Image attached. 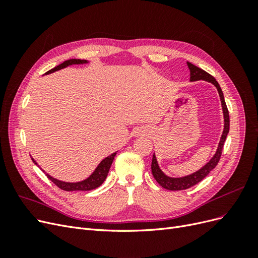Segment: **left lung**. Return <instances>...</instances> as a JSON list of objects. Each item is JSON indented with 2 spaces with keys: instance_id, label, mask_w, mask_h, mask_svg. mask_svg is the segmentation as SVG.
Segmentation results:
<instances>
[{
  "instance_id": "1",
  "label": "left lung",
  "mask_w": 258,
  "mask_h": 258,
  "mask_svg": "<svg viewBox=\"0 0 258 258\" xmlns=\"http://www.w3.org/2000/svg\"><path fill=\"white\" fill-rule=\"evenodd\" d=\"M187 66H188V69L190 71V82L206 81V82L213 84L216 87V89L218 91V95H220L223 114H224V130H223V134H222V137L220 140V143H218L216 153L214 154L213 157L211 158L210 161L208 163H206V165L201 169H199L198 171H196V172H194L189 175L182 176V177H171V176L166 175L162 172V170L159 168L157 159H156V155L154 153L152 166H151L153 176L155 177V179L158 182V184L160 186H162L163 188L169 189V190L187 189V188H189V187L198 184L200 181H202V179H204L211 172V171H212L217 166V163H218V161H220V158H221L226 137H227L228 132H229V113H228V108H227V105H226L223 91L220 87V85H218V83L216 82L214 77L212 75H210L209 73H207L205 70L194 66L192 63H190V62H187Z\"/></svg>"
}]
</instances>
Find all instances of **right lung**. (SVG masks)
I'll return each mask as SVG.
<instances>
[{
  "mask_svg": "<svg viewBox=\"0 0 258 258\" xmlns=\"http://www.w3.org/2000/svg\"><path fill=\"white\" fill-rule=\"evenodd\" d=\"M88 63L87 60H81V59H70V60H67L64 61L63 63H61L59 66H57L56 68H53L51 70H49V71L47 73L45 74H50V73H53L56 71H59V70L61 69H64L69 66H73V64H86ZM116 156V153H113L111 154L110 156H107L106 158H104L102 161H101L98 167L95 169V171L87 177L83 179V181L81 182H75V183H72V182H63V181H60V179H57L52 177L51 175H49L48 173H46V175H47V177L50 179V181L56 184L59 188L63 189V190H67V191H74V190H92L97 188V187L102 185V183L105 181V178L107 176V173L108 171H110V168L112 166V162L114 160V157ZM32 161L35 163V165H37V162L32 158ZM44 171V170H43ZM45 172V171H44Z\"/></svg>",
  "mask_w": 258,
  "mask_h": 258,
  "instance_id": "right-lung-1",
  "label": "right lung"
}]
</instances>
